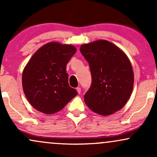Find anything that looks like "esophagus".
Wrapping results in <instances>:
<instances>
[{
	"label": "esophagus",
	"instance_id": "1",
	"mask_svg": "<svg viewBox=\"0 0 157 157\" xmlns=\"http://www.w3.org/2000/svg\"><path fill=\"white\" fill-rule=\"evenodd\" d=\"M76 90H77V93H78V94H80V92H81V89H80V87H77V89H76Z\"/></svg>",
	"mask_w": 157,
	"mask_h": 157
}]
</instances>
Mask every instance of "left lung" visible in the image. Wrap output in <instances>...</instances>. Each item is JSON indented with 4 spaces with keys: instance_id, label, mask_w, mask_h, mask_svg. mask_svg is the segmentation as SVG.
I'll use <instances>...</instances> for the list:
<instances>
[{
    "instance_id": "left-lung-1",
    "label": "left lung",
    "mask_w": 157,
    "mask_h": 157,
    "mask_svg": "<svg viewBox=\"0 0 157 157\" xmlns=\"http://www.w3.org/2000/svg\"><path fill=\"white\" fill-rule=\"evenodd\" d=\"M80 50L91 74V85L84 95L86 105L103 116L120 111L128 100L134 86L129 59L120 48L105 40L82 44Z\"/></svg>"
}]
</instances>
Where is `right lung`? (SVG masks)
Listing matches in <instances>:
<instances>
[{"mask_svg": "<svg viewBox=\"0 0 157 157\" xmlns=\"http://www.w3.org/2000/svg\"><path fill=\"white\" fill-rule=\"evenodd\" d=\"M77 52L72 45L51 42L34 54L22 75L23 89L37 111L50 114L60 111L77 94L68 85L66 65Z\"/></svg>", "mask_w": 157, "mask_h": 157, "instance_id": "right-lung-1", "label": "right lung"}]
</instances>
